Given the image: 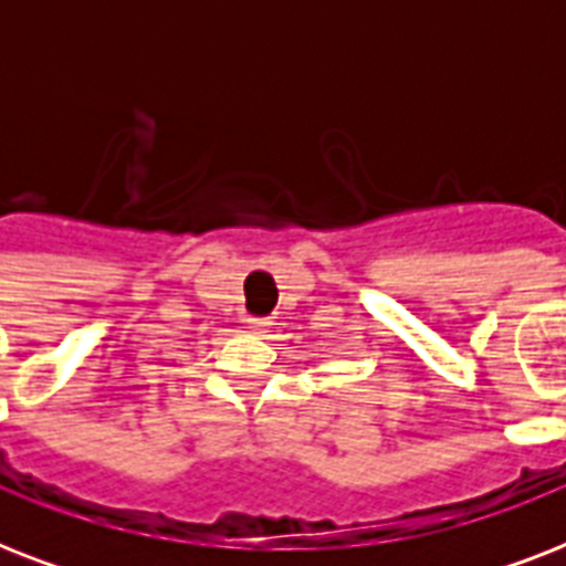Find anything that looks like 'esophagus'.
I'll list each match as a JSON object with an SVG mask.
<instances>
[{
  "mask_svg": "<svg viewBox=\"0 0 566 566\" xmlns=\"http://www.w3.org/2000/svg\"><path fill=\"white\" fill-rule=\"evenodd\" d=\"M247 326L255 328V332H261V328H266L270 323H266V319H261V317H247Z\"/></svg>",
  "mask_w": 566,
  "mask_h": 566,
  "instance_id": "1",
  "label": "esophagus"
}]
</instances>
